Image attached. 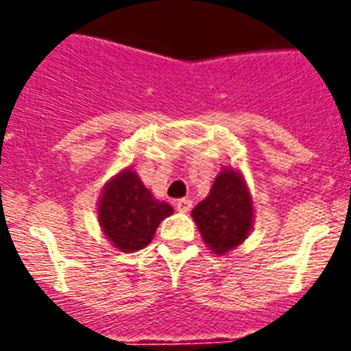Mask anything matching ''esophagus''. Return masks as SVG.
I'll return each instance as SVG.
<instances>
[{"mask_svg":"<svg viewBox=\"0 0 351 351\" xmlns=\"http://www.w3.org/2000/svg\"><path fill=\"white\" fill-rule=\"evenodd\" d=\"M176 209H178L179 213H188V210L191 209V200L190 198H181V200L176 202Z\"/></svg>","mask_w":351,"mask_h":351,"instance_id":"obj_1","label":"esophagus"}]
</instances>
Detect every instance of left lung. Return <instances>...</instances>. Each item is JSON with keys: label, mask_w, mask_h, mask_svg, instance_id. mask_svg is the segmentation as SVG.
<instances>
[{"label": "left lung", "mask_w": 351, "mask_h": 351, "mask_svg": "<svg viewBox=\"0 0 351 351\" xmlns=\"http://www.w3.org/2000/svg\"><path fill=\"white\" fill-rule=\"evenodd\" d=\"M206 246L214 255H228L253 230L255 207L244 176L234 167H223L209 195L191 210Z\"/></svg>", "instance_id": "1"}]
</instances>
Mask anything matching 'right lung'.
<instances>
[{"mask_svg": "<svg viewBox=\"0 0 351 351\" xmlns=\"http://www.w3.org/2000/svg\"><path fill=\"white\" fill-rule=\"evenodd\" d=\"M96 213L108 243L123 253H135L153 241L158 225L173 209L154 198L138 173L126 167L105 182Z\"/></svg>", "mask_w": 351, "mask_h": 351, "instance_id": "add662e5", "label": "right lung"}]
</instances>
